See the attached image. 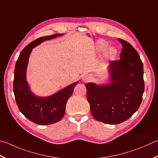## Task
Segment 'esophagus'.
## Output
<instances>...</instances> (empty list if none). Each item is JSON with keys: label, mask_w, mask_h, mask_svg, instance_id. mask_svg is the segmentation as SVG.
Listing matches in <instances>:
<instances>
[{"label": "esophagus", "mask_w": 158, "mask_h": 158, "mask_svg": "<svg viewBox=\"0 0 158 158\" xmlns=\"http://www.w3.org/2000/svg\"><path fill=\"white\" fill-rule=\"evenodd\" d=\"M90 79H91V77H90V75H85V76L83 77V78H82L83 81L85 82V83L90 81Z\"/></svg>", "instance_id": "obj_1"}]
</instances>
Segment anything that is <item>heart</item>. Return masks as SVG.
Instances as JSON below:
<instances>
[{
  "label": "heart",
  "mask_w": 158,
  "mask_h": 158,
  "mask_svg": "<svg viewBox=\"0 0 158 158\" xmlns=\"http://www.w3.org/2000/svg\"><path fill=\"white\" fill-rule=\"evenodd\" d=\"M108 47V43L107 41H104V40H100L97 43V48H98L99 51L100 52H104L106 50ZM117 54V50L116 48L113 47L109 48L106 51V56L109 59H113L115 58Z\"/></svg>",
  "instance_id": "b5f03b06"
}]
</instances>
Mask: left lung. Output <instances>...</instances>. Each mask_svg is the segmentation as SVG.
<instances>
[{
  "instance_id": "left-lung-1",
  "label": "left lung",
  "mask_w": 158,
  "mask_h": 158,
  "mask_svg": "<svg viewBox=\"0 0 158 158\" xmlns=\"http://www.w3.org/2000/svg\"><path fill=\"white\" fill-rule=\"evenodd\" d=\"M120 59L111 61V82L97 85L87 83V99L92 115L108 124H120L133 115L141 104L144 90V69L136 50L125 40Z\"/></svg>"
}]
</instances>
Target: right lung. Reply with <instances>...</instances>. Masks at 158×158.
<instances>
[{
    "label": "right lung",
    "instance_id": "1",
    "mask_svg": "<svg viewBox=\"0 0 158 158\" xmlns=\"http://www.w3.org/2000/svg\"><path fill=\"white\" fill-rule=\"evenodd\" d=\"M61 34L38 38L28 44L17 59L13 82L16 104L23 114L35 124L49 125L58 122L64 117L68 99L73 93L77 82L70 85L48 97H38L31 93L26 81V68L32 48L46 40L61 36Z\"/></svg>",
    "mask_w": 158,
    "mask_h": 158
}]
</instances>
